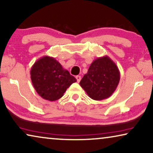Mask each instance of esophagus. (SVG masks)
I'll use <instances>...</instances> for the list:
<instances>
[{
  "label": "esophagus",
  "mask_w": 153,
  "mask_h": 153,
  "mask_svg": "<svg viewBox=\"0 0 153 153\" xmlns=\"http://www.w3.org/2000/svg\"><path fill=\"white\" fill-rule=\"evenodd\" d=\"M76 77V79H77V82H79V81L81 80V76H77Z\"/></svg>",
  "instance_id": "1"
}]
</instances>
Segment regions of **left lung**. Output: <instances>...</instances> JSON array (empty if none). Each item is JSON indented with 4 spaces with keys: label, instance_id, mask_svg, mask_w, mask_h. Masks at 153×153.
Listing matches in <instances>:
<instances>
[{
    "label": "left lung",
    "instance_id": "1",
    "mask_svg": "<svg viewBox=\"0 0 153 153\" xmlns=\"http://www.w3.org/2000/svg\"><path fill=\"white\" fill-rule=\"evenodd\" d=\"M120 77L117 64L105 55L92 62L79 85L91 99L102 100L112 95L119 85Z\"/></svg>",
    "mask_w": 153,
    "mask_h": 153
}]
</instances>
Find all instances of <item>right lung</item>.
<instances>
[{
	"mask_svg": "<svg viewBox=\"0 0 153 153\" xmlns=\"http://www.w3.org/2000/svg\"><path fill=\"white\" fill-rule=\"evenodd\" d=\"M33 87L42 98L57 100L77 79L54 57L44 56L34 62L30 70Z\"/></svg>",
	"mask_w": 153,
	"mask_h": 153,
	"instance_id": "add662e5",
	"label": "right lung"
}]
</instances>
